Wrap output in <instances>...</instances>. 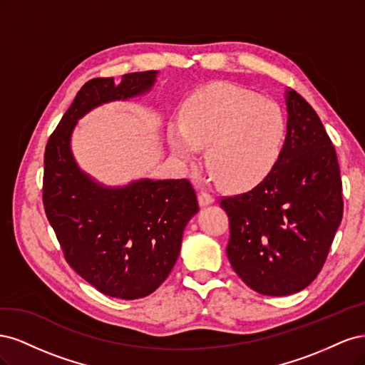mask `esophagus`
I'll return each mask as SVG.
<instances>
[{
  "label": "esophagus",
  "mask_w": 365,
  "mask_h": 365,
  "mask_svg": "<svg viewBox=\"0 0 365 365\" xmlns=\"http://www.w3.org/2000/svg\"><path fill=\"white\" fill-rule=\"evenodd\" d=\"M197 200H200V205H201V207H207V205L215 202V196L210 195L208 192H201V193H200V197H197Z\"/></svg>",
  "instance_id": "34e87169"
}]
</instances>
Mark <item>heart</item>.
I'll list each match as a JSON object with an SVG mask.
<instances>
[{
  "label": "heart",
  "mask_w": 365,
  "mask_h": 365,
  "mask_svg": "<svg viewBox=\"0 0 365 365\" xmlns=\"http://www.w3.org/2000/svg\"><path fill=\"white\" fill-rule=\"evenodd\" d=\"M182 125L170 123L169 146L181 161L207 146L213 178L231 190L263 181L277 164L286 140V118L279 103L228 82L197 90L182 106Z\"/></svg>",
  "instance_id": "obj_1"
}]
</instances>
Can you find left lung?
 <instances>
[{"label": "left lung", "instance_id": "1", "mask_svg": "<svg viewBox=\"0 0 365 365\" xmlns=\"http://www.w3.org/2000/svg\"><path fill=\"white\" fill-rule=\"evenodd\" d=\"M282 155L259 185L220 201L230 220L227 256L247 286L291 295L322 271L342 219L335 148L322 120L291 88Z\"/></svg>", "mask_w": 365, "mask_h": 365}]
</instances>
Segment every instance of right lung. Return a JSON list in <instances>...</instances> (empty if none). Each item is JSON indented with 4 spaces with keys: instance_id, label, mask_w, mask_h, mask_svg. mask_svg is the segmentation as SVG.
Wrapping results in <instances>:
<instances>
[{
    "instance_id": "obj_1",
    "label": "right lung",
    "mask_w": 365,
    "mask_h": 365,
    "mask_svg": "<svg viewBox=\"0 0 365 365\" xmlns=\"http://www.w3.org/2000/svg\"><path fill=\"white\" fill-rule=\"evenodd\" d=\"M157 71L88 81L48 138L42 201L65 260L105 295L135 300L168 279L184 228L197 213L187 180H138L106 187L83 173L71 152L77 120L93 108L150 91Z\"/></svg>"
}]
</instances>
